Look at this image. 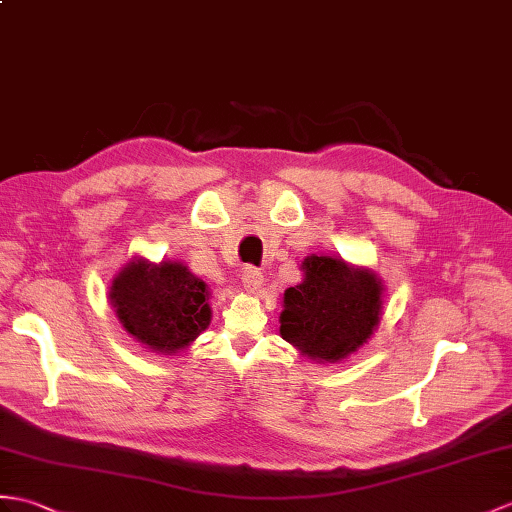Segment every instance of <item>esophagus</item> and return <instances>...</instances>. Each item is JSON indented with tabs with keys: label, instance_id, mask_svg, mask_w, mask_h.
Here are the masks:
<instances>
[{
	"label": "esophagus",
	"instance_id": "obj_1",
	"mask_svg": "<svg viewBox=\"0 0 512 512\" xmlns=\"http://www.w3.org/2000/svg\"><path fill=\"white\" fill-rule=\"evenodd\" d=\"M261 283H264V272L253 266H246L242 270V285L246 292H257L261 288Z\"/></svg>",
	"mask_w": 512,
	"mask_h": 512
}]
</instances>
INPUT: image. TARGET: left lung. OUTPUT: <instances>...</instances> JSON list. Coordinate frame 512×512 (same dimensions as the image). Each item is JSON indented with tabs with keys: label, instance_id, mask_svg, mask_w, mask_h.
<instances>
[{
	"label": "left lung",
	"instance_id": "left-lung-1",
	"mask_svg": "<svg viewBox=\"0 0 512 512\" xmlns=\"http://www.w3.org/2000/svg\"><path fill=\"white\" fill-rule=\"evenodd\" d=\"M303 270L305 281L283 294L281 336L314 360H344L377 327L382 285L334 257H307Z\"/></svg>",
	"mask_w": 512,
	"mask_h": 512
}]
</instances>
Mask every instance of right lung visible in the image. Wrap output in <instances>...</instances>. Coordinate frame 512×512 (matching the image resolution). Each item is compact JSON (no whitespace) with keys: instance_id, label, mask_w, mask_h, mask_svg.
Returning <instances> with one entry per match:
<instances>
[{"instance_id":"add662e5","label":"right lung","mask_w":512,"mask_h":512,"mask_svg":"<svg viewBox=\"0 0 512 512\" xmlns=\"http://www.w3.org/2000/svg\"><path fill=\"white\" fill-rule=\"evenodd\" d=\"M111 303L128 334L159 353H176L205 331L207 285L172 261H133L111 285Z\"/></svg>"}]
</instances>
